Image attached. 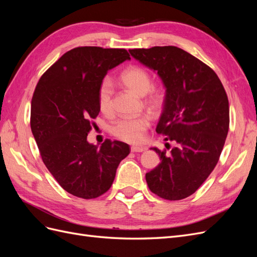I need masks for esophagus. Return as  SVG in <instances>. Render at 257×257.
<instances>
[{"label":"esophagus","instance_id":"34e87169","mask_svg":"<svg viewBox=\"0 0 257 257\" xmlns=\"http://www.w3.org/2000/svg\"><path fill=\"white\" fill-rule=\"evenodd\" d=\"M131 151H132V152H143V151H145V148H144V147L132 146V147H131Z\"/></svg>","mask_w":257,"mask_h":257}]
</instances>
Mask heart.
I'll list each match as a JSON object with an SVG mask.
<instances>
[{
    "label": "heart",
    "mask_w": 257,
    "mask_h": 257,
    "mask_svg": "<svg viewBox=\"0 0 257 257\" xmlns=\"http://www.w3.org/2000/svg\"><path fill=\"white\" fill-rule=\"evenodd\" d=\"M119 80L139 96L145 97V103L152 110L157 111L164 103V93L160 89L152 87L151 74L146 68L137 65L126 67L120 73ZM113 89L109 81H103L97 91V103L99 110L104 114H110L112 111ZM150 125L149 116L142 114L133 118H122L116 121L112 127V135L130 144H141L146 131Z\"/></svg>",
    "instance_id": "1"
}]
</instances>
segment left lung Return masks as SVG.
<instances>
[{
    "instance_id": "left-lung-1",
    "label": "left lung",
    "mask_w": 257,
    "mask_h": 257,
    "mask_svg": "<svg viewBox=\"0 0 257 257\" xmlns=\"http://www.w3.org/2000/svg\"><path fill=\"white\" fill-rule=\"evenodd\" d=\"M130 53L157 72L164 83L157 133L176 144L169 154L153 148L161 163L146 174L148 186L167 200L189 197L219 162L229 127L226 92L211 67L175 46L131 49Z\"/></svg>"
}]
</instances>
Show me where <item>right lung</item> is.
<instances>
[{
    "instance_id": "1",
    "label": "right lung",
    "mask_w": 257,
    "mask_h": 257,
    "mask_svg": "<svg viewBox=\"0 0 257 257\" xmlns=\"http://www.w3.org/2000/svg\"><path fill=\"white\" fill-rule=\"evenodd\" d=\"M125 49L77 47L64 53L38 80L31 102V130L42 160L66 192L92 199L114 180L130 146L106 139L87 142L98 112L97 91L109 69L130 60Z\"/></svg>"
}]
</instances>
